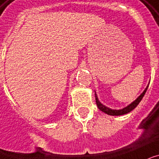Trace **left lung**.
I'll return each instance as SVG.
<instances>
[{"mask_svg":"<svg viewBox=\"0 0 159 159\" xmlns=\"http://www.w3.org/2000/svg\"><path fill=\"white\" fill-rule=\"evenodd\" d=\"M148 87L144 89V91L141 94H140L139 96L138 97L137 99H135L134 101L133 102L132 104H130L129 106L125 107V108H124L123 109H119V110H116V109H109V108H107V107H105L104 105H103V104L100 103V102L99 101V99H98V98H97L96 94H95V100H96V104L97 106H98V108H99L101 111H103L104 113H105V114H109V115H113V116H114V115H116V116H118V115H123V114H128V113H129V112H131L134 109H135L136 107H137V105L139 104V102L142 100L143 97L144 96L145 93H146V91H147V89Z\"/></svg>","mask_w":159,"mask_h":159,"instance_id":"obj_1","label":"left lung"}]
</instances>
